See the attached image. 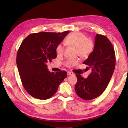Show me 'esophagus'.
I'll return each instance as SVG.
<instances>
[{
    "mask_svg": "<svg viewBox=\"0 0 128 128\" xmlns=\"http://www.w3.org/2000/svg\"><path fill=\"white\" fill-rule=\"evenodd\" d=\"M67 74H68V75H74V74L72 72H67Z\"/></svg>",
    "mask_w": 128,
    "mask_h": 128,
    "instance_id": "1",
    "label": "esophagus"
}]
</instances>
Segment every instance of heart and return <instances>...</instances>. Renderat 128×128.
I'll return each instance as SVG.
<instances>
[{"instance_id": "heart-1", "label": "heart", "mask_w": 128, "mask_h": 128, "mask_svg": "<svg viewBox=\"0 0 128 128\" xmlns=\"http://www.w3.org/2000/svg\"><path fill=\"white\" fill-rule=\"evenodd\" d=\"M66 44L69 46L76 48V54L82 58H87L92 53L94 48V42L91 38L82 32H72L66 37ZM56 52L58 56H60L64 54V47L61 44L58 45L56 47ZM78 63V59H69L66 62L67 67H70Z\"/></svg>"}]
</instances>
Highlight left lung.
I'll return each instance as SVG.
<instances>
[{
	"instance_id": "obj_1",
	"label": "left lung",
	"mask_w": 128,
	"mask_h": 128,
	"mask_svg": "<svg viewBox=\"0 0 128 128\" xmlns=\"http://www.w3.org/2000/svg\"><path fill=\"white\" fill-rule=\"evenodd\" d=\"M115 54L111 42L105 36L96 34L94 51L83 64L91 68L86 78L76 74V94L85 100L98 97L105 90L115 66Z\"/></svg>"
}]
</instances>
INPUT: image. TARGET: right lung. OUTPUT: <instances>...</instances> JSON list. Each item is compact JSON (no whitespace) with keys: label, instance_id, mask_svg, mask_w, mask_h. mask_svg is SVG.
Listing matches in <instances>:
<instances>
[{"label":"right lung","instance_id":"add662e5","mask_svg":"<svg viewBox=\"0 0 128 128\" xmlns=\"http://www.w3.org/2000/svg\"><path fill=\"white\" fill-rule=\"evenodd\" d=\"M68 33H34L22 42L16 64L23 86L33 97L40 100L51 98L67 76L65 71L49 72L46 64L56 57V47Z\"/></svg>","mask_w":128,"mask_h":128}]
</instances>
